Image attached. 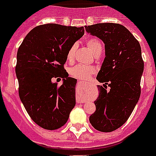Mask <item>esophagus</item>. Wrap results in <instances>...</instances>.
<instances>
[{
  "label": "esophagus",
  "mask_w": 156,
  "mask_h": 156,
  "mask_svg": "<svg viewBox=\"0 0 156 156\" xmlns=\"http://www.w3.org/2000/svg\"><path fill=\"white\" fill-rule=\"evenodd\" d=\"M78 85H82V86H83V85H85L84 83H83V82H82V81H78ZM77 102L78 103H82V102H83V101H80V100H78V101H77Z\"/></svg>",
  "instance_id": "esophagus-1"
}]
</instances>
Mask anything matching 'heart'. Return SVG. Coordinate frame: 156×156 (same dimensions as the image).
I'll use <instances>...</instances> for the list:
<instances>
[{
	"mask_svg": "<svg viewBox=\"0 0 156 156\" xmlns=\"http://www.w3.org/2000/svg\"><path fill=\"white\" fill-rule=\"evenodd\" d=\"M86 46L95 55L101 51L102 50V45L101 44V42L98 39H94V38H90L86 40ZM75 48L76 45H73L68 51L66 57L69 61H72L74 58ZM95 71H96V69L94 66H84L81 64H78L70 69V75L79 80H86L87 78H90V75L94 74Z\"/></svg>",
	"mask_w": 156,
	"mask_h": 156,
	"instance_id": "1",
	"label": "heart"
}]
</instances>
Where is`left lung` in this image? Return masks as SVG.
<instances>
[{"mask_svg": "<svg viewBox=\"0 0 156 156\" xmlns=\"http://www.w3.org/2000/svg\"><path fill=\"white\" fill-rule=\"evenodd\" d=\"M86 31L102 40L105 58L97 80L104 83L94 104L90 122L97 130L110 133L129 119L140 96L144 61L140 43L125 26L113 23L85 26ZM110 86L107 90V85Z\"/></svg>", "mask_w": 156, "mask_h": 156, "instance_id": "obj_1", "label": "left lung"}]
</instances>
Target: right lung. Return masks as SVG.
<instances>
[{
    "mask_svg": "<svg viewBox=\"0 0 156 156\" xmlns=\"http://www.w3.org/2000/svg\"><path fill=\"white\" fill-rule=\"evenodd\" d=\"M83 35V27L42 24L29 31L18 49L20 98L30 117L43 129L63 126L75 106L77 80L68 77L63 65L69 49ZM58 76L63 78L61 86L51 81Z\"/></svg>",
    "mask_w": 156,
    "mask_h": 156,
    "instance_id": "right-lung-1",
    "label": "right lung"
}]
</instances>
